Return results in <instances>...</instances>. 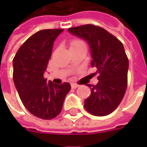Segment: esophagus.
I'll return each mask as SVG.
<instances>
[{
    "mask_svg": "<svg viewBox=\"0 0 147 147\" xmlns=\"http://www.w3.org/2000/svg\"><path fill=\"white\" fill-rule=\"evenodd\" d=\"M78 87H79L78 84H76V83H71V88H78Z\"/></svg>",
    "mask_w": 147,
    "mask_h": 147,
    "instance_id": "1",
    "label": "esophagus"
}]
</instances>
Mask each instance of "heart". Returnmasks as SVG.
<instances>
[{"mask_svg":"<svg viewBox=\"0 0 147 147\" xmlns=\"http://www.w3.org/2000/svg\"><path fill=\"white\" fill-rule=\"evenodd\" d=\"M79 44H83L82 42H80V41H73L72 42H71V47H73V46H76V45H79Z\"/></svg>","mask_w":147,"mask_h":147,"instance_id":"b5f03b06","label":"heart"}]
</instances>
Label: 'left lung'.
I'll list each match as a JSON object with an SVG mask.
<instances>
[{"instance_id":"obj_1","label":"left lung","mask_w":147,"mask_h":147,"mask_svg":"<svg viewBox=\"0 0 147 147\" xmlns=\"http://www.w3.org/2000/svg\"><path fill=\"white\" fill-rule=\"evenodd\" d=\"M68 31L88 42L91 66L100 73L96 85L88 84L91 94L84 100V107L94 116L109 115L119 105L127 88L129 59L123 45L103 28L93 24L70 28Z\"/></svg>"}]
</instances>
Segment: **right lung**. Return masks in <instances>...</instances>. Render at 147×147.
<instances>
[{"mask_svg": "<svg viewBox=\"0 0 147 147\" xmlns=\"http://www.w3.org/2000/svg\"><path fill=\"white\" fill-rule=\"evenodd\" d=\"M63 31L54 29L35 33L19 47L13 60V82L21 101L31 114L42 119L57 117L71 90L69 82L54 84L43 76L53 42Z\"/></svg>", "mask_w": 147, "mask_h": 147, "instance_id": "right-lung-1", "label": "right lung"}]
</instances>
